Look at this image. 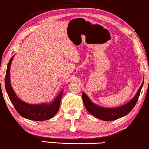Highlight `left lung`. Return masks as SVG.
Wrapping results in <instances>:
<instances>
[{
    "instance_id": "8db88e82",
    "label": "left lung",
    "mask_w": 149,
    "mask_h": 149,
    "mask_svg": "<svg viewBox=\"0 0 149 149\" xmlns=\"http://www.w3.org/2000/svg\"><path fill=\"white\" fill-rule=\"evenodd\" d=\"M143 85H144V82H142L139 89H138L135 97L130 102L121 107H115V108H105V107L98 106L89 100V98L87 97L85 93H82V101H83L84 105L87 111L95 117L101 120H103V121H114V120L118 119L126 116L133 109V107L137 103L138 98H139Z\"/></svg>"
}]
</instances>
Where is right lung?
Returning a JSON list of instances; mask_svg holds the SVG:
<instances>
[{
	"label": "right lung",
	"instance_id": "1",
	"mask_svg": "<svg viewBox=\"0 0 149 149\" xmlns=\"http://www.w3.org/2000/svg\"><path fill=\"white\" fill-rule=\"evenodd\" d=\"M14 56V55L12 57V58L8 62L5 78V86L9 98H10L12 103L13 104L14 108L21 116L30 120L45 121V120L51 119L53 116L55 115V114L57 113L60 108L62 92H61L54 101L50 104L44 103L38 104V105H31V104L26 103L21 101L14 93L11 85H10V65H11V62Z\"/></svg>",
	"mask_w": 149,
	"mask_h": 149
}]
</instances>
